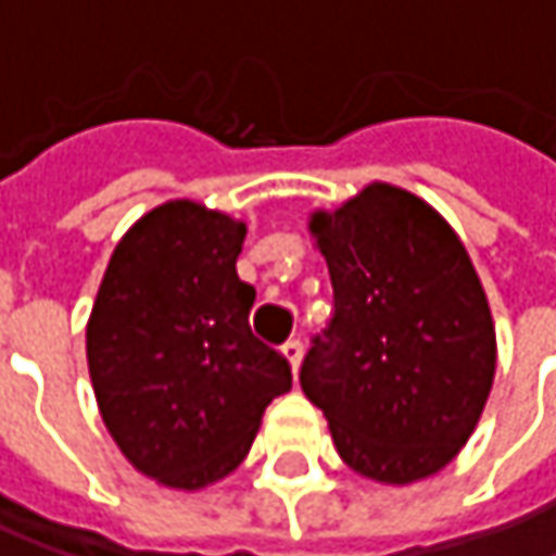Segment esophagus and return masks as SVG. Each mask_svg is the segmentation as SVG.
I'll list each match as a JSON object with an SVG mask.
<instances>
[{
	"label": "esophagus",
	"instance_id": "34e87169",
	"mask_svg": "<svg viewBox=\"0 0 556 556\" xmlns=\"http://www.w3.org/2000/svg\"><path fill=\"white\" fill-rule=\"evenodd\" d=\"M282 354H286V361H289V367H292V374H295V370H299V364H302L305 348H302V341H299V338H292V341H286Z\"/></svg>",
	"mask_w": 556,
	"mask_h": 556
}]
</instances>
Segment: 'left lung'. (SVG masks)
I'll return each mask as SVG.
<instances>
[{
    "mask_svg": "<svg viewBox=\"0 0 556 556\" xmlns=\"http://www.w3.org/2000/svg\"><path fill=\"white\" fill-rule=\"evenodd\" d=\"M308 231L334 315L302 361V392L361 477L405 486L444 470L496 377V328L467 248L425 199L389 182L312 212Z\"/></svg>",
    "mask_w": 556,
    "mask_h": 556,
    "instance_id": "obj_1",
    "label": "left lung"
}]
</instances>
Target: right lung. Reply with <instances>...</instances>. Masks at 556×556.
I'll list each match as a JSON object with an SVG mask.
<instances>
[{
	"mask_svg": "<svg viewBox=\"0 0 556 556\" xmlns=\"http://www.w3.org/2000/svg\"><path fill=\"white\" fill-rule=\"evenodd\" d=\"M248 225L173 199L118 241L86 325L89 380L122 454L169 490H202L251 451L289 361L254 338L235 264Z\"/></svg>",
	"mask_w": 556,
	"mask_h": 556,
	"instance_id": "add662e5",
	"label": "right lung"
}]
</instances>
